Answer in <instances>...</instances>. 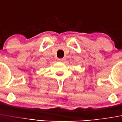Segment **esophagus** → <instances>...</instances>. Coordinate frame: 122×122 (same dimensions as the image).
<instances>
[{
	"mask_svg": "<svg viewBox=\"0 0 122 122\" xmlns=\"http://www.w3.org/2000/svg\"><path fill=\"white\" fill-rule=\"evenodd\" d=\"M64 60V58H58V62H63Z\"/></svg>",
	"mask_w": 122,
	"mask_h": 122,
	"instance_id": "obj_1",
	"label": "esophagus"
}]
</instances>
